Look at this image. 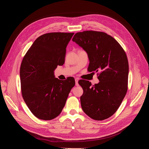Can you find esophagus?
Instances as JSON below:
<instances>
[{"label": "esophagus", "mask_w": 149, "mask_h": 149, "mask_svg": "<svg viewBox=\"0 0 149 149\" xmlns=\"http://www.w3.org/2000/svg\"><path fill=\"white\" fill-rule=\"evenodd\" d=\"M75 81L76 86H79V84H78V78H75Z\"/></svg>", "instance_id": "esophagus-1"}]
</instances>
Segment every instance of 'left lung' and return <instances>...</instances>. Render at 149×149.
<instances>
[{"label":"left lung","mask_w":149,"mask_h":149,"mask_svg":"<svg viewBox=\"0 0 149 149\" xmlns=\"http://www.w3.org/2000/svg\"><path fill=\"white\" fill-rule=\"evenodd\" d=\"M72 40L86 51L90 60L88 71L98 72L100 82L91 85L81 79L80 97L84 112L95 120H104L118 110L128 89L129 62L118 42L105 32H77Z\"/></svg>","instance_id":"obj_1"}]
</instances>
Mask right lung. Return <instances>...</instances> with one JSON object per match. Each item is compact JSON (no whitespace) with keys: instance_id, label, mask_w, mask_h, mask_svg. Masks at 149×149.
I'll return each instance as SVG.
<instances>
[{"instance_id":"add662e5","label":"right lung","mask_w":149,"mask_h":149,"mask_svg":"<svg viewBox=\"0 0 149 149\" xmlns=\"http://www.w3.org/2000/svg\"><path fill=\"white\" fill-rule=\"evenodd\" d=\"M74 34L51 32L39 36L21 63L22 97L31 113L40 120L58 116L75 86L73 77L62 81L54 75L57 66L64 63L66 48Z\"/></svg>"}]
</instances>
